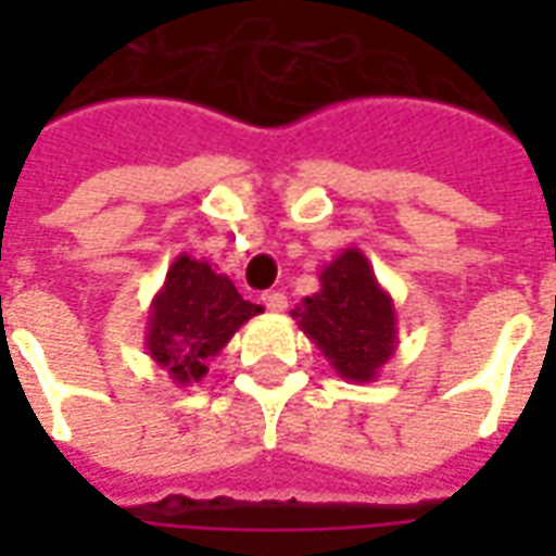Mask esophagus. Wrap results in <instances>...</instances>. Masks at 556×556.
Here are the masks:
<instances>
[{"instance_id":"obj_1","label":"esophagus","mask_w":556,"mask_h":556,"mask_svg":"<svg viewBox=\"0 0 556 556\" xmlns=\"http://www.w3.org/2000/svg\"><path fill=\"white\" fill-rule=\"evenodd\" d=\"M262 303H265L270 313H286L289 298H286L282 291H265V294H262Z\"/></svg>"}]
</instances>
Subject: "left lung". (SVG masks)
<instances>
[{"mask_svg":"<svg viewBox=\"0 0 556 556\" xmlns=\"http://www.w3.org/2000/svg\"><path fill=\"white\" fill-rule=\"evenodd\" d=\"M321 289L291 309L339 378L351 384L375 381L381 366L396 354V306L378 282L369 258L349 247L321 267Z\"/></svg>","mask_w":556,"mask_h":556,"instance_id":"8db88e82","label":"left lung"}]
</instances>
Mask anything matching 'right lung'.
Here are the masks:
<instances>
[{"mask_svg":"<svg viewBox=\"0 0 556 556\" xmlns=\"http://www.w3.org/2000/svg\"><path fill=\"white\" fill-rule=\"evenodd\" d=\"M258 313L262 306L243 301L235 282L205 258L178 255L148 309V357L169 375L172 384L202 381L207 361Z\"/></svg>","mask_w":556,"mask_h":556,"instance_id":"add662e5","label":"right lung"}]
</instances>
